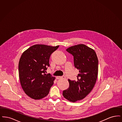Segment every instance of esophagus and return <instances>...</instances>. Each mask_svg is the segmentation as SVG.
Here are the masks:
<instances>
[{"label": "esophagus", "instance_id": "1", "mask_svg": "<svg viewBox=\"0 0 122 122\" xmlns=\"http://www.w3.org/2000/svg\"><path fill=\"white\" fill-rule=\"evenodd\" d=\"M66 77L64 76H57L56 79H65Z\"/></svg>", "mask_w": 122, "mask_h": 122}]
</instances>
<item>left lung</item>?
<instances>
[{
    "mask_svg": "<svg viewBox=\"0 0 122 122\" xmlns=\"http://www.w3.org/2000/svg\"><path fill=\"white\" fill-rule=\"evenodd\" d=\"M66 51L73 56L74 65L79 74L77 81L68 80L69 88L63 91V95L75 102L86 97L92 90L97 78L98 60L95 51L84 44L71 46Z\"/></svg>",
    "mask_w": 122,
    "mask_h": 122,
    "instance_id": "left-lung-1",
    "label": "left lung"
}]
</instances>
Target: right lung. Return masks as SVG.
<instances>
[{"instance_id": "add662e5", "label": "right lung", "mask_w": 122, "mask_h": 122, "mask_svg": "<svg viewBox=\"0 0 122 122\" xmlns=\"http://www.w3.org/2000/svg\"><path fill=\"white\" fill-rule=\"evenodd\" d=\"M59 46L35 45L22 54L19 63V78L21 87L30 97L39 100L46 97L55 78L46 74L51 55Z\"/></svg>"}]
</instances>
